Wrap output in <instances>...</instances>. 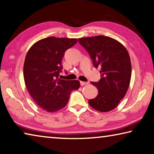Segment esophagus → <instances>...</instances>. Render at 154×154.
<instances>
[{
  "mask_svg": "<svg viewBox=\"0 0 154 154\" xmlns=\"http://www.w3.org/2000/svg\"><path fill=\"white\" fill-rule=\"evenodd\" d=\"M80 85H81V86H84V85L88 84L87 82H84V81H80Z\"/></svg>",
  "mask_w": 154,
  "mask_h": 154,
  "instance_id": "34e87169",
  "label": "esophagus"
}]
</instances>
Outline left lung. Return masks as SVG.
Here are the masks:
<instances>
[{
	"mask_svg": "<svg viewBox=\"0 0 154 154\" xmlns=\"http://www.w3.org/2000/svg\"><path fill=\"white\" fill-rule=\"evenodd\" d=\"M78 41L101 74L99 81L91 82L97 89L98 94L88 102L98 111H110L119 104L129 87L132 74L129 54L119 42L104 35L80 38Z\"/></svg>",
	"mask_w": 154,
	"mask_h": 154,
	"instance_id": "8db88e82",
	"label": "left lung"
}]
</instances>
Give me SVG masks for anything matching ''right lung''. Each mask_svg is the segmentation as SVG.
I'll return each mask as SVG.
<instances>
[{
  "instance_id": "right-lung-1",
  "label": "right lung",
  "mask_w": 154,
  "mask_h": 154,
  "mask_svg": "<svg viewBox=\"0 0 154 154\" xmlns=\"http://www.w3.org/2000/svg\"><path fill=\"white\" fill-rule=\"evenodd\" d=\"M76 42V39L49 37L37 42L27 52L23 70L25 85L36 104L47 112L65 107L71 93L80 87L79 80L59 78L65 52Z\"/></svg>"
}]
</instances>
